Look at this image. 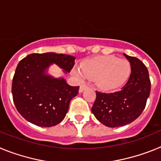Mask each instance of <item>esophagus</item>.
Returning a JSON list of instances; mask_svg holds the SVG:
<instances>
[{
    "label": "esophagus",
    "mask_w": 161,
    "mask_h": 161,
    "mask_svg": "<svg viewBox=\"0 0 161 161\" xmlns=\"http://www.w3.org/2000/svg\"><path fill=\"white\" fill-rule=\"evenodd\" d=\"M86 88H87V85H86V84H82V85H80V87L79 92L80 93H82Z\"/></svg>",
    "instance_id": "34e87169"
}]
</instances>
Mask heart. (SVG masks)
<instances>
[{"label":"heart","instance_id":"1","mask_svg":"<svg viewBox=\"0 0 161 161\" xmlns=\"http://www.w3.org/2000/svg\"><path fill=\"white\" fill-rule=\"evenodd\" d=\"M81 72L76 71L79 79L85 76L97 78L102 89L109 90L119 87L126 81L130 73V65L126 59H118L114 56H106L90 59L81 65Z\"/></svg>","mask_w":161,"mask_h":161}]
</instances>
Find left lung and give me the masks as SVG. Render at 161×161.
<instances>
[{"mask_svg":"<svg viewBox=\"0 0 161 161\" xmlns=\"http://www.w3.org/2000/svg\"><path fill=\"white\" fill-rule=\"evenodd\" d=\"M131 68L129 80L121 90L113 93L96 91L92 113L109 127L123 126L132 123L141 114L151 91L147 68L140 59L125 55Z\"/></svg>","mask_w":161,"mask_h":161,"instance_id":"8db88e82","label":"left lung"}]
</instances>
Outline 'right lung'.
Returning a JSON list of instances; mask_svg holds the SVG:
<instances>
[{
    "instance_id": "right-lung-1",
    "label": "right lung",
    "mask_w": 161,
    "mask_h": 161,
    "mask_svg": "<svg viewBox=\"0 0 161 161\" xmlns=\"http://www.w3.org/2000/svg\"><path fill=\"white\" fill-rule=\"evenodd\" d=\"M72 55L53 52L28 55L18 63L12 82L14 103L25 119L38 126L50 127L61 123L79 86H70L64 79L45 75L52 64L69 72L75 64Z\"/></svg>"
}]
</instances>
